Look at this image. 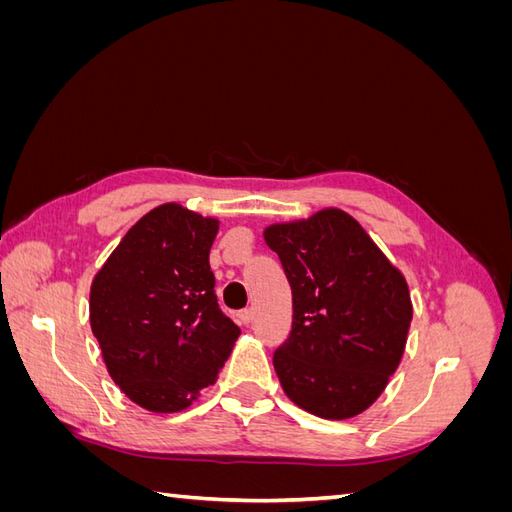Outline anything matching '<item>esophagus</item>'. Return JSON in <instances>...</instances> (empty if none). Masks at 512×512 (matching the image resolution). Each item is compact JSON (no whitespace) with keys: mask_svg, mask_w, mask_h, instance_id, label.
Returning <instances> with one entry per match:
<instances>
[{"mask_svg":"<svg viewBox=\"0 0 512 512\" xmlns=\"http://www.w3.org/2000/svg\"><path fill=\"white\" fill-rule=\"evenodd\" d=\"M239 320H241V324H250L254 320L252 309H243V312H239Z\"/></svg>","mask_w":512,"mask_h":512,"instance_id":"esophagus-1","label":"esophagus"}]
</instances>
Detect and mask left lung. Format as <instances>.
<instances>
[{
	"mask_svg": "<svg viewBox=\"0 0 512 512\" xmlns=\"http://www.w3.org/2000/svg\"><path fill=\"white\" fill-rule=\"evenodd\" d=\"M262 237L292 290V331L273 354L284 393L329 421L365 412L406 350L412 301L404 273L337 207L271 224Z\"/></svg>",
	"mask_w": 512,
	"mask_h": 512,
	"instance_id": "obj_1",
	"label": "left lung"
}]
</instances>
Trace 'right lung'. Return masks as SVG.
I'll list each match as a JSON object with an SVG mask.
<instances>
[{
    "label": "right lung",
    "mask_w": 512,
    "mask_h": 512,
    "mask_svg": "<svg viewBox=\"0 0 512 512\" xmlns=\"http://www.w3.org/2000/svg\"><path fill=\"white\" fill-rule=\"evenodd\" d=\"M218 230V218L164 203L123 235L91 282L89 322L108 374L149 412L190 408L241 335L213 292Z\"/></svg>",
    "instance_id": "right-lung-1"
}]
</instances>
